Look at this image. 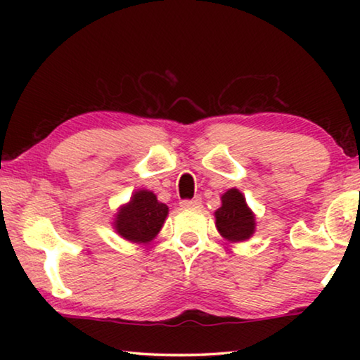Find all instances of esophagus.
Segmentation results:
<instances>
[{
    "label": "esophagus",
    "mask_w": 360,
    "mask_h": 360,
    "mask_svg": "<svg viewBox=\"0 0 360 360\" xmlns=\"http://www.w3.org/2000/svg\"><path fill=\"white\" fill-rule=\"evenodd\" d=\"M200 205H202V198L200 197H195L192 200H182L179 203L181 208H198Z\"/></svg>",
    "instance_id": "1"
}]
</instances>
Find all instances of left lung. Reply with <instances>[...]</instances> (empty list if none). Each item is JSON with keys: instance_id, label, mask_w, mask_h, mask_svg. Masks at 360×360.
<instances>
[{"instance_id": "1", "label": "left lung", "mask_w": 360, "mask_h": 360, "mask_svg": "<svg viewBox=\"0 0 360 360\" xmlns=\"http://www.w3.org/2000/svg\"><path fill=\"white\" fill-rule=\"evenodd\" d=\"M216 227L230 241H245L254 233V216L243 193L236 188L222 195V206L216 211Z\"/></svg>"}]
</instances>
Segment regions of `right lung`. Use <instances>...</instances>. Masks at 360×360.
<instances>
[{"mask_svg":"<svg viewBox=\"0 0 360 360\" xmlns=\"http://www.w3.org/2000/svg\"><path fill=\"white\" fill-rule=\"evenodd\" d=\"M168 206L160 203L149 191L133 195L130 203L122 206L115 219V230L120 236L133 243H149L160 231Z\"/></svg>","mask_w":360,"mask_h":360,"instance_id":"add662e5","label":"right lung"}]
</instances>
